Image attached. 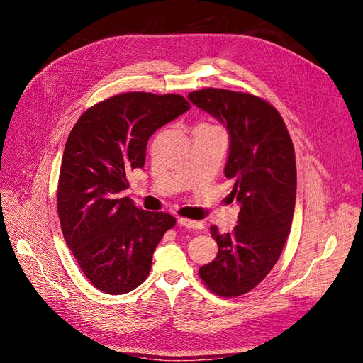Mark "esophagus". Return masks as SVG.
<instances>
[{
	"label": "esophagus",
	"instance_id": "1",
	"mask_svg": "<svg viewBox=\"0 0 363 363\" xmlns=\"http://www.w3.org/2000/svg\"><path fill=\"white\" fill-rule=\"evenodd\" d=\"M178 225L186 228V230H201V228H203V223H201V222L189 220V219H184V218H179V219H178Z\"/></svg>",
	"mask_w": 363,
	"mask_h": 363
}]
</instances>
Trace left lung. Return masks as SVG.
Returning a JSON list of instances; mask_svg holds the SVG:
<instances>
[{"label": "left lung", "instance_id": "obj_1", "mask_svg": "<svg viewBox=\"0 0 363 363\" xmlns=\"http://www.w3.org/2000/svg\"><path fill=\"white\" fill-rule=\"evenodd\" d=\"M188 100L219 121L230 135L225 177L240 206L234 233L211 226L219 252L199 274L213 293H249L271 272L287 241L296 204L294 147L281 114L250 94L207 88Z\"/></svg>", "mask_w": 363, "mask_h": 363}]
</instances>
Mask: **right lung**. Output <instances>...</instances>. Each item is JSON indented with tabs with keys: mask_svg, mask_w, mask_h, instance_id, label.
<instances>
[{
	"mask_svg": "<svg viewBox=\"0 0 363 363\" xmlns=\"http://www.w3.org/2000/svg\"><path fill=\"white\" fill-rule=\"evenodd\" d=\"M189 110L181 95L126 92L88 108L66 141L57 211L66 244L95 289L125 294L150 274L175 218L138 208L122 193L143 169L148 138Z\"/></svg>",
	"mask_w": 363,
	"mask_h": 363,
	"instance_id": "add662e5",
	"label": "right lung"
}]
</instances>
